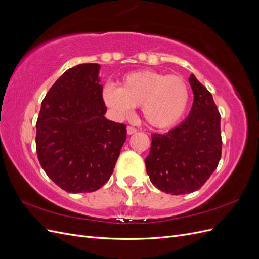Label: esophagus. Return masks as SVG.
I'll list each match as a JSON object with an SVG mask.
<instances>
[{
  "instance_id": "obj_1",
  "label": "esophagus",
  "mask_w": 259,
  "mask_h": 259,
  "mask_svg": "<svg viewBox=\"0 0 259 259\" xmlns=\"http://www.w3.org/2000/svg\"><path fill=\"white\" fill-rule=\"evenodd\" d=\"M126 132H127L128 135H133V134H135V133L137 132V130L135 127H133V126H127Z\"/></svg>"
}]
</instances>
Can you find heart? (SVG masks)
Returning a JSON list of instances; mask_svg holds the SVG:
<instances>
[{
    "label": "heart",
    "mask_w": 259,
    "mask_h": 259,
    "mask_svg": "<svg viewBox=\"0 0 259 259\" xmlns=\"http://www.w3.org/2000/svg\"><path fill=\"white\" fill-rule=\"evenodd\" d=\"M103 98L119 117L128 115L133 107L142 106L145 121L154 128L165 130L183 119L189 104V91L178 75L140 70L125 75L120 88L107 85Z\"/></svg>",
    "instance_id": "1"
}]
</instances>
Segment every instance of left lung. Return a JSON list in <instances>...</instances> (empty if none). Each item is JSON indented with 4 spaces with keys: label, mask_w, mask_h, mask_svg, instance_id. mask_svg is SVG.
I'll return each mask as SVG.
<instances>
[{
    "label": "left lung",
    "mask_w": 259,
    "mask_h": 259,
    "mask_svg": "<svg viewBox=\"0 0 259 259\" xmlns=\"http://www.w3.org/2000/svg\"><path fill=\"white\" fill-rule=\"evenodd\" d=\"M189 83L194 95L189 115L166 134H152L145 160L151 183L174 195L200 189L222 156L221 114L213 96L193 74Z\"/></svg>",
    "instance_id": "left-lung-1"
}]
</instances>
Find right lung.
I'll return each instance as SVG.
<instances>
[{
  "label": "right lung",
  "mask_w": 259,
  "mask_h": 259,
  "mask_svg": "<svg viewBox=\"0 0 259 259\" xmlns=\"http://www.w3.org/2000/svg\"><path fill=\"white\" fill-rule=\"evenodd\" d=\"M98 64L77 65L54 83L36 122V153L61 189L93 192L112 175L126 125L105 117Z\"/></svg>",
  "instance_id": "right-lung-1"
}]
</instances>
